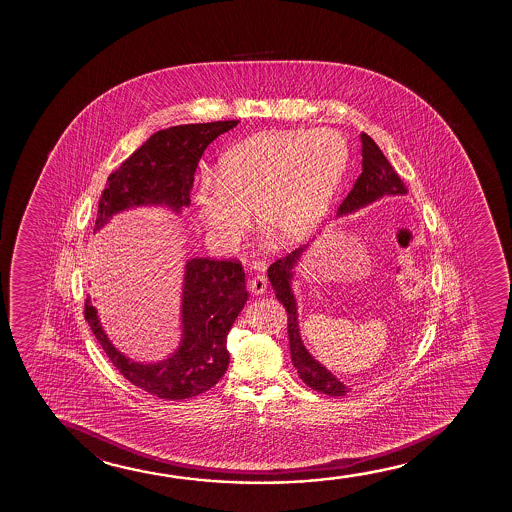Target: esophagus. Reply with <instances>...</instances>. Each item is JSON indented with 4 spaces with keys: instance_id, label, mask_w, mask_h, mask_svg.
Returning a JSON list of instances; mask_svg holds the SVG:
<instances>
[{
    "instance_id": "esophagus-1",
    "label": "esophagus",
    "mask_w": 512,
    "mask_h": 512,
    "mask_svg": "<svg viewBox=\"0 0 512 512\" xmlns=\"http://www.w3.org/2000/svg\"><path fill=\"white\" fill-rule=\"evenodd\" d=\"M248 287L252 290V294H264L267 287L266 276H262V274H255V276H252V278L248 280Z\"/></svg>"
}]
</instances>
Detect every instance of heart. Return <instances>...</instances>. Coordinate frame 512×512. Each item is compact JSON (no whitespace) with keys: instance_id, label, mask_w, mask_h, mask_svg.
<instances>
[{"instance_id":"heart-1","label":"heart","mask_w":512,"mask_h":512,"mask_svg":"<svg viewBox=\"0 0 512 512\" xmlns=\"http://www.w3.org/2000/svg\"><path fill=\"white\" fill-rule=\"evenodd\" d=\"M348 157L346 140L334 129L257 134L229 148L215 176L199 178L197 213L218 245L238 241L250 208L276 238H297L322 220Z\"/></svg>"}]
</instances>
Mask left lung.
<instances>
[{"mask_svg": "<svg viewBox=\"0 0 512 512\" xmlns=\"http://www.w3.org/2000/svg\"><path fill=\"white\" fill-rule=\"evenodd\" d=\"M360 140H362V173L358 176L350 194L339 206V213L358 210L365 204L376 201L379 197L390 196V194H406L407 192L406 185L400 180L397 171L392 168V164L388 162L371 136L362 133ZM304 248L306 246L295 248L294 252L274 260L267 269V276L273 285L276 299L287 309L290 355H292V362H294V367L299 372L302 381L316 392L325 393L330 397H343L348 393V386H344L332 372L327 371L322 364H318L315 358L309 355L308 350L302 344L301 334H299L297 302L292 294L290 281L294 276L295 264H297V260L301 259Z\"/></svg>", "mask_w": 512, "mask_h": 512, "instance_id": "left-lung-1", "label": "left lung"}]
</instances>
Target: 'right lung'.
<instances>
[{"label": "right lung", "instance_id": "obj_1", "mask_svg": "<svg viewBox=\"0 0 512 512\" xmlns=\"http://www.w3.org/2000/svg\"><path fill=\"white\" fill-rule=\"evenodd\" d=\"M238 122L185 124L152 134L108 176L94 232L115 213L133 206L166 204L175 211L189 206L204 150ZM185 267L182 346L159 364H136L115 350L101 329L91 295L84 304L85 320L117 371L159 399H190L217 385L229 365L227 334L248 299L239 260L192 259Z\"/></svg>", "mask_w": 512, "mask_h": 512}]
</instances>
